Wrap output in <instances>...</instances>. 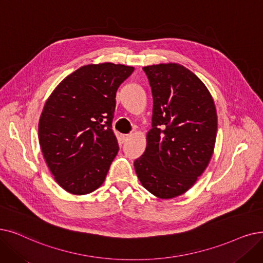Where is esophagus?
Listing matches in <instances>:
<instances>
[{
	"mask_svg": "<svg viewBox=\"0 0 263 263\" xmlns=\"http://www.w3.org/2000/svg\"><path fill=\"white\" fill-rule=\"evenodd\" d=\"M130 138H131V134H124V135H122V141L125 142V141H128Z\"/></svg>",
	"mask_w": 263,
	"mask_h": 263,
	"instance_id": "34e87169",
	"label": "esophagus"
}]
</instances>
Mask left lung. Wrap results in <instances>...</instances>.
<instances>
[{
	"instance_id": "8db88e82",
	"label": "left lung",
	"mask_w": 263,
	"mask_h": 263,
	"mask_svg": "<svg viewBox=\"0 0 263 263\" xmlns=\"http://www.w3.org/2000/svg\"><path fill=\"white\" fill-rule=\"evenodd\" d=\"M153 93L152 129L144 154L134 161L144 186L160 199L189 190L208 167L217 134L213 98L185 66H144Z\"/></svg>"
}]
</instances>
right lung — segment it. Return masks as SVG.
<instances>
[{"label":"right lung","mask_w":263,"mask_h":263,"mask_svg":"<svg viewBox=\"0 0 263 263\" xmlns=\"http://www.w3.org/2000/svg\"><path fill=\"white\" fill-rule=\"evenodd\" d=\"M133 71L109 62L82 66L45 103L40 145L55 181L67 192L87 195L104 182L119 151L111 130L116 92Z\"/></svg>","instance_id":"right-lung-1"}]
</instances>
